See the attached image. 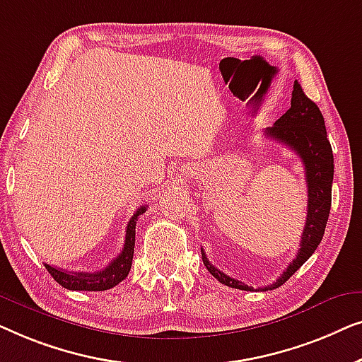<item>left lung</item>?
I'll return each instance as SVG.
<instances>
[{
    "instance_id": "obj_1",
    "label": "left lung",
    "mask_w": 362,
    "mask_h": 362,
    "mask_svg": "<svg viewBox=\"0 0 362 362\" xmlns=\"http://www.w3.org/2000/svg\"><path fill=\"white\" fill-rule=\"evenodd\" d=\"M264 134L271 137V139L282 142V144L288 146L293 152H297V156L303 162L308 187L307 223H305L302 239H300V249L293 261L282 272V276L274 284L261 288L272 290L287 282L308 261V257L317 251L318 244L325 234V228H327L329 208H332V183L334 165L332 144H329L327 137V128H325L322 111L303 93L298 81L293 83L290 108L274 123V126L264 131ZM202 259L208 272L216 281H220L231 288L249 290V292L254 290L249 285L226 276L220 269L213 266L208 261L203 249Z\"/></svg>"
}]
</instances>
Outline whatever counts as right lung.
<instances>
[{
    "instance_id": "obj_1",
    "label": "right lung",
    "mask_w": 362,
    "mask_h": 362,
    "mask_svg": "<svg viewBox=\"0 0 362 362\" xmlns=\"http://www.w3.org/2000/svg\"><path fill=\"white\" fill-rule=\"evenodd\" d=\"M147 206L137 208V211L126 228V241L123 251L119 256L113 259L103 271L98 272H69L65 269H59L50 264H45V269L50 276L54 277L55 282H59L62 287L69 290H88V292H100V290H108L121 281L128 277L132 264V256H134V241H136V221L142 213L146 211Z\"/></svg>"
}]
</instances>
